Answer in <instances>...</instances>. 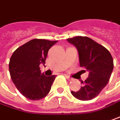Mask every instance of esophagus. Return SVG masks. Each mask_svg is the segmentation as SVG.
<instances>
[{
  "instance_id": "esophagus-1",
  "label": "esophagus",
  "mask_w": 120,
  "mask_h": 120,
  "mask_svg": "<svg viewBox=\"0 0 120 120\" xmlns=\"http://www.w3.org/2000/svg\"><path fill=\"white\" fill-rule=\"evenodd\" d=\"M65 78L68 80L69 81H71V80H72V78H71L70 77H69L68 75H65Z\"/></svg>"
}]
</instances>
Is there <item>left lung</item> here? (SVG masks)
Segmentation results:
<instances>
[{
  "label": "left lung",
  "mask_w": 120,
  "mask_h": 120,
  "mask_svg": "<svg viewBox=\"0 0 120 120\" xmlns=\"http://www.w3.org/2000/svg\"><path fill=\"white\" fill-rule=\"evenodd\" d=\"M67 40L76 47L81 68L89 72L88 78L82 82L84 85L77 92L72 90L71 93L81 101L91 100L101 93L109 80L113 69L111 53L88 37L76 36Z\"/></svg>",
  "instance_id": "8db88e82"
}]
</instances>
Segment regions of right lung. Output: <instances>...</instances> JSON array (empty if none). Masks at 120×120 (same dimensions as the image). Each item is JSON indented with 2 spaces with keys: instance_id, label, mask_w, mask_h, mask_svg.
Returning <instances> with one entry per match:
<instances>
[{
  "instance_id": "1",
  "label": "right lung",
  "mask_w": 120,
  "mask_h": 120,
  "mask_svg": "<svg viewBox=\"0 0 120 120\" xmlns=\"http://www.w3.org/2000/svg\"><path fill=\"white\" fill-rule=\"evenodd\" d=\"M57 41L33 39L17 49L10 59L11 78L16 88L25 97L37 101L50 92L55 75L46 76L40 65H45L48 51Z\"/></svg>"
}]
</instances>
